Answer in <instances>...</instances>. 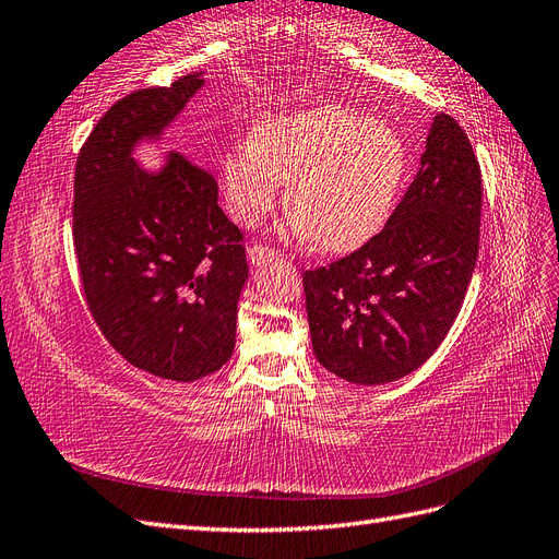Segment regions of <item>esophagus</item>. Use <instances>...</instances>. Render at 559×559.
Listing matches in <instances>:
<instances>
[{
    "label": "esophagus",
    "mask_w": 559,
    "mask_h": 559,
    "mask_svg": "<svg viewBox=\"0 0 559 559\" xmlns=\"http://www.w3.org/2000/svg\"><path fill=\"white\" fill-rule=\"evenodd\" d=\"M247 253H249V261L257 263V265H261V263H265V261H273V259L280 257V253H277L275 249H270V247H265V245H251V247L247 249Z\"/></svg>",
    "instance_id": "obj_1"
}]
</instances>
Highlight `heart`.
<instances>
[{
    "label": "heart",
    "instance_id": "obj_1",
    "mask_svg": "<svg viewBox=\"0 0 559 559\" xmlns=\"http://www.w3.org/2000/svg\"><path fill=\"white\" fill-rule=\"evenodd\" d=\"M408 173L401 134L343 105H319L267 118L251 142L224 156L230 214L253 226L282 198L292 230L326 251L364 245L384 226Z\"/></svg>",
    "mask_w": 559,
    "mask_h": 559
}]
</instances>
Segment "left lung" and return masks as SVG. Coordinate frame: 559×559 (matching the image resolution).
Masks as SVG:
<instances>
[{"label":"left lung","instance_id":"obj_1","mask_svg":"<svg viewBox=\"0 0 559 559\" xmlns=\"http://www.w3.org/2000/svg\"><path fill=\"white\" fill-rule=\"evenodd\" d=\"M419 163L378 235L302 273L317 361L352 384L394 382L425 364L476 267L483 175L452 116L436 114Z\"/></svg>","mask_w":559,"mask_h":559}]
</instances>
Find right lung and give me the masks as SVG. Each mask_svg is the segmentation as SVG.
Masks as SVG:
<instances>
[{"mask_svg":"<svg viewBox=\"0 0 559 559\" xmlns=\"http://www.w3.org/2000/svg\"><path fill=\"white\" fill-rule=\"evenodd\" d=\"M200 86V74H186L118 99L74 170V251L95 324L128 364L175 382L230 359L249 275L242 230L218 207L212 173L183 154L156 175L132 158Z\"/></svg>","mask_w":559,"mask_h":559,"instance_id":"obj_1","label":"right lung"}]
</instances>
